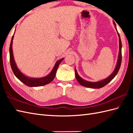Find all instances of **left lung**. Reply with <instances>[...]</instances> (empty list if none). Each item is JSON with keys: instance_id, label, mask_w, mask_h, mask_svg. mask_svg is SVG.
Wrapping results in <instances>:
<instances>
[{"instance_id": "left-lung-1", "label": "left lung", "mask_w": 133, "mask_h": 133, "mask_svg": "<svg viewBox=\"0 0 133 133\" xmlns=\"http://www.w3.org/2000/svg\"><path fill=\"white\" fill-rule=\"evenodd\" d=\"M118 36H119V56H118V59L117 66L113 72H112L108 78L99 81V82H88L84 80L82 78H81L79 77V75L78 74L77 70H76V69H75L76 78H77V80L78 81V82L80 84H81L82 86L86 87H90V88H92V89H100V88H102V87H104L105 85H106L107 83H109L115 77V75L117 74V73L120 69L121 61H122V43H121L120 35L118 32Z\"/></svg>"}]
</instances>
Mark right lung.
<instances>
[{"mask_svg": "<svg viewBox=\"0 0 133 133\" xmlns=\"http://www.w3.org/2000/svg\"><path fill=\"white\" fill-rule=\"evenodd\" d=\"M14 38V35L12 37L11 39L10 46V64L11 67L12 69V71L14 72V75L16 76L17 78L22 82L24 84H26L27 86L30 87H38V86H41L46 85L47 84L50 83L51 82L53 81L54 79L55 78V76L56 74V71L58 68V66L61 62L63 60V58H62L60 60L56 62L54 67L50 72L49 75L43 78H30L26 77L24 75H23L22 73L19 71V69L17 67L16 63L14 61V56H13V52H12V40Z\"/></svg>", "mask_w": 133, "mask_h": 133, "instance_id": "add662e5", "label": "right lung"}]
</instances>
